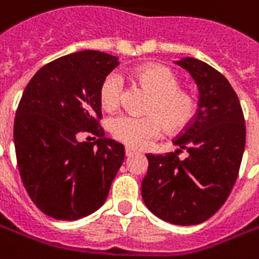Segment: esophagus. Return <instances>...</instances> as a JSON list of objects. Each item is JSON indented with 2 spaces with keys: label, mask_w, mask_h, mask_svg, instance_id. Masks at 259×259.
Masks as SVG:
<instances>
[{
  "label": "esophagus",
  "mask_w": 259,
  "mask_h": 259,
  "mask_svg": "<svg viewBox=\"0 0 259 259\" xmlns=\"http://www.w3.org/2000/svg\"><path fill=\"white\" fill-rule=\"evenodd\" d=\"M135 149L133 147H129V146H126V149H124V153H126V156H132V155H135Z\"/></svg>",
  "instance_id": "1"
}]
</instances>
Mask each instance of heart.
Here are the masks:
<instances>
[{
    "label": "heart",
    "mask_w": 259,
    "mask_h": 259,
    "mask_svg": "<svg viewBox=\"0 0 259 259\" xmlns=\"http://www.w3.org/2000/svg\"><path fill=\"white\" fill-rule=\"evenodd\" d=\"M135 78L152 94L147 104L149 116L117 114L109 120L113 138L132 147H143L160 136L162 130L170 135L181 133L191 124L198 110L195 97L181 90V80L169 67L150 64L138 68ZM123 81L117 73H109L99 87V102L103 110L113 112L119 107Z\"/></svg>",
    "instance_id": "heart-1"
}]
</instances>
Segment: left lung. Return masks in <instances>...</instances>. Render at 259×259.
Here are the masks:
<instances>
[{"label": "left lung", "mask_w": 259, "mask_h": 259, "mask_svg": "<svg viewBox=\"0 0 259 259\" xmlns=\"http://www.w3.org/2000/svg\"><path fill=\"white\" fill-rule=\"evenodd\" d=\"M176 63L199 87L198 110L174 140L176 152L146 155L142 198L157 218L196 225L218 212L235 185L245 149V119L232 85L218 70L192 57ZM182 150L188 156L179 159Z\"/></svg>", "instance_id": "obj_1"}]
</instances>
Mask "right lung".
Returning a JSON list of instances; mask_svg holds the SVG:
<instances>
[{
	"instance_id": "obj_1",
	"label": "right lung",
	"mask_w": 259,
	"mask_h": 259,
	"mask_svg": "<svg viewBox=\"0 0 259 259\" xmlns=\"http://www.w3.org/2000/svg\"><path fill=\"white\" fill-rule=\"evenodd\" d=\"M117 57L84 50L34 74L14 120L20 176L31 201L51 218L76 221L102 206L124 160V147L104 138L99 87ZM80 131L98 138L78 142Z\"/></svg>"
}]
</instances>
